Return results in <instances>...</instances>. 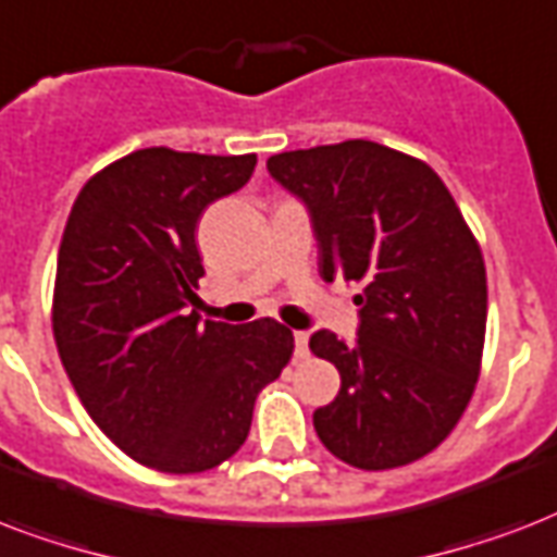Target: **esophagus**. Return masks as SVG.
I'll use <instances>...</instances> for the list:
<instances>
[{
	"instance_id": "esophagus-1",
	"label": "esophagus",
	"mask_w": 557,
	"mask_h": 557,
	"mask_svg": "<svg viewBox=\"0 0 557 557\" xmlns=\"http://www.w3.org/2000/svg\"><path fill=\"white\" fill-rule=\"evenodd\" d=\"M293 339H296V360H305V357H308V334H305V331H296Z\"/></svg>"
}]
</instances>
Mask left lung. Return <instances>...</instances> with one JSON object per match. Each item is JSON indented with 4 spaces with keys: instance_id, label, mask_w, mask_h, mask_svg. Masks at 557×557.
I'll use <instances>...</instances> for the list:
<instances>
[{
    "instance_id": "8db88e82",
    "label": "left lung",
    "mask_w": 557,
    "mask_h": 557,
    "mask_svg": "<svg viewBox=\"0 0 557 557\" xmlns=\"http://www.w3.org/2000/svg\"><path fill=\"white\" fill-rule=\"evenodd\" d=\"M270 174L308 202L325 282L360 284L357 343L317 331L339 395L313 412L319 442L360 471L433 454L480 381L488 278L454 194L421 159L366 139L287 150Z\"/></svg>"
}]
</instances>
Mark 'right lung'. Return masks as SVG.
<instances>
[{"label": "right lung", "mask_w": 557, "mask_h": 557, "mask_svg": "<svg viewBox=\"0 0 557 557\" xmlns=\"http://www.w3.org/2000/svg\"><path fill=\"white\" fill-rule=\"evenodd\" d=\"M256 153L133 150L86 180L51 296L60 363L95 424L145 468L202 473L247 442L258 392L293 357L275 319L200 322L197 223Z\"/></svg>", "instance_id": "obj_1"}]
</instances>
